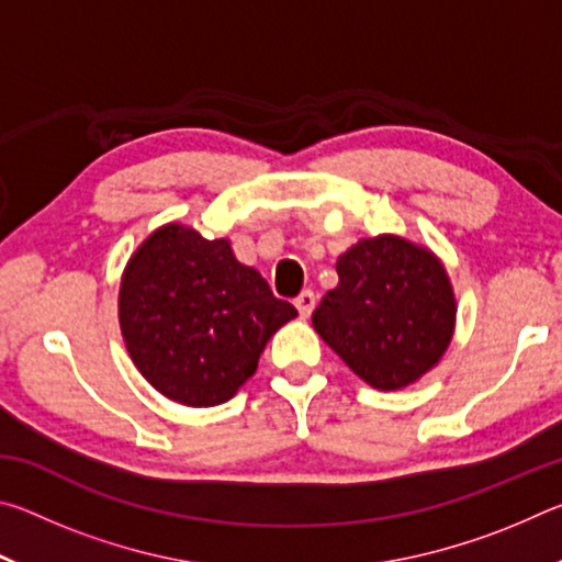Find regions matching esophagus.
<instances>
[{
    "mask_svg": "<svg viewBox=\"0 0 562 562\" xmlns=\"http://www.w3.org/2000/svg\"><path fill=\"white\" fill-rule=\"evenodd\" d=\"M315 292H310V290H304L297 300H294V307H297V312H300V317H304L307 319L310 315H312V310H315Z\"/></svg>",
    "mask_w": 562,
    "mask_h": 562,
    "instance_id": "esophagus-1",
    "label": "esophagus"
}]
</instances>
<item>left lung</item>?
Segmentation results:
<instances>
[{"instance_id": "obj_1", "label": "left lung", "mask_w": 562, "mask_h": 562, "mask_svg": "<svg viewBox=\"0 0 562 562\" xmlns=\"http://www.w3.org/2000/svg\"><path fill=\"white\" fill-rule=\"evenodd\" d=\"M337 274L312 327L351 372L396 392L439 364L453 339L456 294L429 247L392 233L364 237L339 255Z\"/></svg>"}]
</instances>
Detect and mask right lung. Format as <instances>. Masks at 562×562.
Listing matches in <instances>:
<instances>
[{"label": "right lung", "mask_w": 562, "mask_h": 562, "mask_svg": "<svg viewBox=\"0 0 562 562\" xmlns=\"http://www.w3.org/2000/svg\"><path fill=\"white\" fill-rule=\"evenodd\" d=\"M297 317L231 240L166 223L121 274L119 325L146 382L183 406H217L255 374L265 345Z\"/></svg>", "instance_id": "obj_1"}]
</instances>
